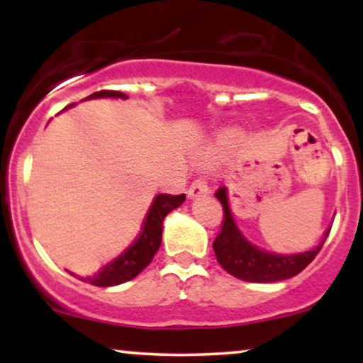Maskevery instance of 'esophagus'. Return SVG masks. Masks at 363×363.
Segmentation results:
<instances>
[{
  "mask_svg": "<svg viewBox=\"0 0 363 363\" xmlns=\"http://www.w3.org/2000/svg\"><path fill=\"white\" fill-rule=\"evenodd\" d=\"M208 193H210V186H208V183L205 180H195L190 185V188H188V196H190L191 200L205 196Z\"/></svg>",
  "mask_w": 363,
  "mask_h": 363,
  "instance_id": "obj_1",
  "label": "esophagus"
}]
</instances>
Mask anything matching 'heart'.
Wrapping results in <instances>:
<instances>
[{
  "instance_id": "heart-1",
  "label": "heart",
  "mask_w": 363,
  "mask_h": 363,
  "mask_svg": "<svg viewBox=\"0 0 363 363\" xmlns=\"http://www.w3.org/2000/svg\"><path fill=\"white\" fill-rule=\"evenodd\" d=\"M223 147H225V142H216V143H211V145H208L205 150V158H208V160L215 158L218 153H221Z\"/></svg>"
}]
</instances>
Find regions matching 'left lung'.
I'll list each match as a JSON object with an SVG mask.
<instances>
[{
  "label": "left lung",
  "instance_id": "8db88e82",
  "mask_svg": "<svg viewBox=\"0 0 363 363\" xmlns=\"http://www.w3.org/2000/svg\"><path fill=\"white\" fill-rule=\"evenodd\" d=\"M215 196L220 200L223 210H225V220H223L221 233L213 242V250H215L216 259L223 269L241 281L277 282L297 276L314 261L330 233V230H327L319 245L309 251L296 252V255H279V252L266 251L247 241L238 228L230 203H228L226 186L218 188Z\"/></svg>",
  "mask_w": 363,
  "mask_h": 363
}]
</instances>
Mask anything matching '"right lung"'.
I'll return each instance as SVG.
<instances>
[{
  "label": "right lung",
  "instance_id": "right-lung-1",
  "mask_svg": "<svg viewBox=\"0 0 363 363\" xmlns=\"http://www.w3.org/2000/svg\"><path fill=\"white\" fill-rule=\"evenodd\" d=\"M92 99H128L123 92L117 91H101L94 92L91 96L84 99V101H92ZM76 104H71L66 108H71ZM64 108V111H66ZM185 193L183 195H157L153 198L150 210L147 211L145 220H143L140 235L135 238V241L127 247L122 255H118L116 259L107 262L106 266L101 267V271L94 272L91 276H76L74 272L67 271L69 274L77 277L84 282H89L92 286L99 287H111L118 286L123 282L132 281L137 277L145 267L150 264L153 256L158 251L162 245V231H163V220L168 213L175 210V208L182 206L185 201Z\"/></svg>",
  "mask_w": 363,
  "mask_h": 363
}]
</instances>
